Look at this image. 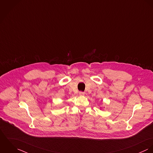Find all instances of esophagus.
<instances>
[{
	"label": "esophagus",
	"instance_id": "1",
	"mask_svg": "<svg viewBox=\"0 0 153 153\" xmlns=\"http://www.w3.org/2000/svg\"><path fill=\"white\" fill-rule=\"evenodd\" d=\"M79 95L80 96H84L85 95V93L82 92V91H80V92H79Z\"/></svg>",
	"mask_w": 153,
	"mask_h": 153
}]
</instances>
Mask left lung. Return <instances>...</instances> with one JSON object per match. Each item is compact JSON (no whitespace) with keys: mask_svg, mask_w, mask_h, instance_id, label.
I'll use <instances>...</instances> for the list:
<instances>
[{"mask_svg":"<svg viewBox=\"0 0 153 153\" xmlns=\"http://www.w3.org/2000/svg\"><path fill=\"white\" fill-rule=\"evenodd\" d=\"M100 110H101V109H100Z\"/></svg>","mask_w":153,"mask_h":153,"instance_id":"1","label":"left lung"}]
</instances>
